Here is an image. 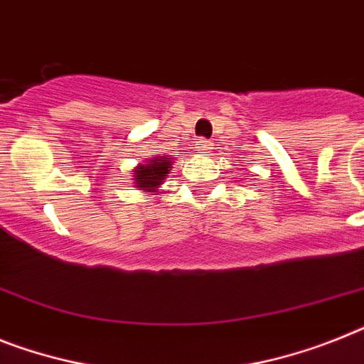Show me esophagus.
Wrapping results in <instances>:
<instances>
[{
  "mask_svg": "<svg viewBox=\"0 0 364 364\" xmlns=\"http://www.w3.org/2000/svg\"><path fill=\"white\" fill-rule=\"evenodd\" d=\"M196 149H198V154H209V142L203 139H200L196 142Z\"/></svg>",
  "mask_w": 364,
  "mask_h": 364,
  "instance_id": "34e87169",
  "label": "esophagus"
}]
</instances>
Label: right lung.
<instances>
[{
    "label": "right lung",
    "mask_w": 364,
    "mask_h": 364,
    "mask_svg": "<svg viewBox=\"0 0 364 364\" xmlns=\"http://www.w3.org/2000/svg\"><path fill=\"white\" fill-rule=\"evenodd\" d=\"M170 168H172V161L168 157H155L149 159L146 164H139V166L133 170L135 176V187L142 188V191L148 192H155L163 181L166 179V173L170 172Z\"/></svg>",
    "instance_id": "add662e5"
}]
</instances>
